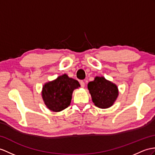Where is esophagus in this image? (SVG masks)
Wrapping results in <instances>:
<instances>
[{"mask_svg":"<svg viewBox=\"0 0 155 155\" xmlns=\"http://www.w3.org/2000/svg\"><path fill=\"white\" fill-rule=\"evenodd\" d=\"M80 85H81V87L84 88L85 87V82L84 81H80Z\"/></svg>","mask_w":155,"mask_h":155,"instance_id":"34e87169","label":"esophagus"}]
</instances>
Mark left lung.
Masks as SVG:
<instances>
[{"mask_svg":"<svg viewBox=\"0 0 155 155\" xmlns=\"http://www.w3.org/2000/svg\"><path fill=\"white\" fill-rule=\"evenodd\" d=\"M93 103L100 108L112 107L118 96V89L116 84L107 80L104 77H95L87 85Z\"/></svg>","mask_w":155,"mask_h":155,"instance_id":"obj_1","label":"left lung"}]
</instances>
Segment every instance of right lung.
I'll return each instance as SVG.
<instances>
[{"label": "right lung", "instance_id": "obj_1", "mask_svg": "<svg viewBox=\"0 0 155 155\" xmlns=\"http://www.w3.org/2000/svg\"><path fill=\"white\" fill-rule=\"evenodd\" d=\"M80 87L79 82L66 74L46 83L42 90V97L47 107L53 112H60L68 107L74 90Z\"/></svg>", "mask_w": 155, "mask_h": 155}]
</instances>
